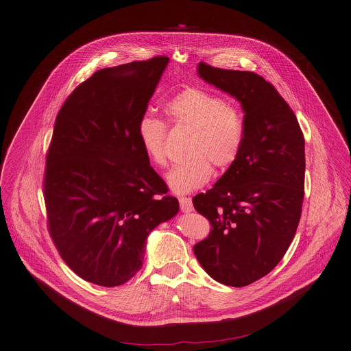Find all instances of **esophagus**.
Here are the masks:
<instances>
[{"mask_svg":"<svg viewBox=\"0 0 351 351\" xmlns=\"http://www.w3.org/2000/svg\"><path fill=\"white\" fill-rule=\"evenodd\" d=\"M179 204H180V210L183 213H191L194 210L193 203H191V198L190 197H180L179 198Z\"/></svg>","mask_w":351,"mask_h":351,"instance_id":"esophagus-1","label":"esophagus"}]
</instances>
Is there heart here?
I'll use <instances>...</instances> for the list:
<instances>
[{
  "instance_id": "heart-1",
  "label": "heart",
  "mask_w": 351,
  "mask_h": 351,
  "mask_svg": "<svg viewBox=\"0 0 351 351\" xmlns=\"http://www.w3.org/2000/svg\"><path fill=\"white\" fill-rule=\"evenodd\" d=\"M168 119L178 126L193 130L184 162L175 165L167 182L176 194H186L204 186L213 176V164L225 169L239 157L244 141L241 111L219 95L199 87H186L165 104ZM165 123L143 115L137 123V137L147 158L164 168L168 164L165 148Z\"/></svg>"
}]
</instances>
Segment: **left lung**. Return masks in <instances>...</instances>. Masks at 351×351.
<instances>
[{
  "mask_svg": "<svg viewBox=\"0 0 351 351\" xmlns=\"http://www.w3.org/2000/svg\"><path fill=\"white\" fill-rule=\"evenodd\" d=\"M197 73L240 103L244 141L213 189L193 198L213 226L194 254L213 279L241 287L269 274L294 237L304 199V137L294 112L260 75L204 62Z\"/></svg>",
  "mask_w": 351,
  "mask_h": 351,
  "instance_id": "8db88e82",
  "label": "left lung"
}]
</instances>
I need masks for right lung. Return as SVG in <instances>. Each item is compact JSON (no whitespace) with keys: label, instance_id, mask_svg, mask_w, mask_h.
I'll return each mask as SVG.
<instances>
[{"label":"right lung","instance_id":"add662e5","mask_svg":"<svg viewBox=\"0 0 351 351\" xmlns=\"http://www.w3.org/2000/svg\"><path fill=\"white\" fill-rule=\"evenodd\" d=\"M168 57L97 71L60 110L48 148L44 202L62 260L82 279L123 285L143 265L154 228L179 211L137 137Z\"/></svg>","mask_w":351,"mask_h":351}]
</instances>
